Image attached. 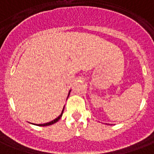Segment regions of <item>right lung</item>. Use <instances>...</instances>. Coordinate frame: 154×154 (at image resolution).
<instances>
[{"mask_svg": "<svg viewBox=\"0 0 154 154\" xmlns=\"http://www.w3.org/2000/svg\"><path fill=\"white\" fill-rule=\"evenodd\" d=\"M69 92H70V91H69ZM63 112H64V109H63V111H62L61 114H60V115L59 116H58L57 118H56L55 120H53V121H51V122H48V123H45V124L37 125H39V126H47V125H52V124H54V123H56V122H58V121H59V120L60 119L61 116H62V114H63Z\"/></svg>", "mask_w": 154, "mask_h": 154, "instance_id": "add662e5", "label": "right lung"}]
</instances>
